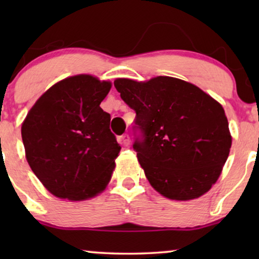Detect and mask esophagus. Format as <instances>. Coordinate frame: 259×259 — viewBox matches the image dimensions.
Here are the masks:
<instances>
[{
  "label": "esophagus",
  "instance_id": "esophagus-1",
  "mask_svg": "<svg viewBox=\"0 0 259 259\" xmlns=\"http://www.w3.org/2000/svg\"><path fill=\"white\" fill-rule=\"evenodd\" d=\"M120 141H121V144L123 145V146H128L131 143V138L128 134H123V136L120 137Z\"/></svg>",
  "mask_w": 259,
  "mask_h": 259
}]
</instances>
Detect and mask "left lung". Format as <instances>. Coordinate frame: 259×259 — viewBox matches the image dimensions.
I'll return each mask as SVG.
<instances>
[{
	"label": "left lung",
	"mask_w": 259,
	"mask_h": 259,
	"mask_svg": "<svg viewBox=\"0 0 259 259\" xmlns=\"http://www.w3.org/2000/svg\"><path fill=\"white\" fill-rule=\"evenodd\" d=\"M136 111L133 144L155 191L173 200L203 196L221 176L232 138L224 108L194 84L171 76L114 81Z\"/></svg>",
	"instance_id": "obj_1"
}]
</instances>
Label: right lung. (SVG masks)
Segmentation results:
<instances>
[{
	"mask_svg": "<svg viewBox=\"0 0 259 259\" xmlns=\"http://www.w3.org/2000/svg\"><path fill=\"white\" fill-rule=\"evenodd\" d=\"M112 83L86 74L42 94L21 127L31 171L55 197L84 200L105 190L121 147L100 107Z\"/></svg>",
	"mask_w": 259,
	"mask_h": 259,
	"instance_id": "obj_1",
	"label": "right lung"
}]
</instances>
